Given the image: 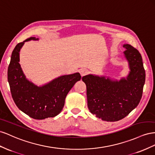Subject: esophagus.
Here are the masks:
<instances>
[{"label":"esophagus","mask_w":155,"mask_h":155,"mask_svg":"<svg viewBox=\"0 0 155 155\" xmlns=\"http://www.w3.org/2000/svg\"><path fill=\"white\" fill-rule=\"evenodd\" d=\"M87 73H88V71L86 69H81V74L82 77L85 76V75H86Z\"/></svg>","instance_id":"esophagus-1"}]
</instances>
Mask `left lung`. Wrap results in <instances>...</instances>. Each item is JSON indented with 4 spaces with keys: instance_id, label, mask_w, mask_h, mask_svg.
<instances>
[{
    "instance_id": "1",
    "label": "left lung",
    "mask_w": 155,
    "mask_h": 155,
    "mask_svg": "<svg viewBox=\"0 0 155 155\" xmlns=\"http://www.w3.org/2000/svg\"><path fill=\"white\" fill-rule=\"evenodd\" d=\"M124 54L130 72L127 79L114 81L89 74L82 78L86 85L87 107L103 121H117L129 115L138 105L143 94L145 72L139 51L126 44Z\"/></svg>"
}]
</instances>
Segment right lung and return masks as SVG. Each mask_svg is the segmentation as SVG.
I'll use <instances>...</instances> for the list:
<instances>
[{
    "label": "right lung",
    "mask_w": 155,
    "mask_h": 155,
    "mask_svg": "<svg viewBox=\"0 0 155 155\" xmlns=\"http://www.w3.org/2000/svg\"><path fill=\"white\" fill-rule=\"evenodd\" d=\"M38 39L31 37L19 43L12 52L8 68V81L12 98L22 112L35 119L53 117L62 110L66 95L77 81L80 73L64 75L42 87L26 79L19 62V51L25 41Z\"/></svg>",
    "instance_id": "obj_1"
}]
</instances>
